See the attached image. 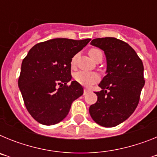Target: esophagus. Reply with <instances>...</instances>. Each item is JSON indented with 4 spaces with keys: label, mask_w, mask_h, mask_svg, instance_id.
<instances>
[{
    "label": "esophagus",
    "mask_w": 157,
    "mask_h": 157,
    "mask_svg": "<svg viewBox=\"0 0 157 157\" xmlns=\"http://www.w3.org/2000/svg\"><path fill=\"white\" fill-rule=\"evenodd\" d=\"M89 90H87V89H85V90H84V92H83V94H84V95H86V94H87V93H89Z\"/></svg>",
    "instance_id": "1"
}]
</instances>
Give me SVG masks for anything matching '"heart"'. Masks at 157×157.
Here are the masks:
<instances>
[{
  "label": "heart",
  "mask_w": 157,
  "mask_h": 157,
  "mask_svg": "<svg viewBox=\"0 0 157 157\" xmlns=\"http://www.w3.org/2000/svg\"><path fill=\"white\" fill-rule=\"evenodd\" d=\"M89 55L90 56V57L94 60H95L98 56H100V55L102 56V52L98 48H92L89 50ZM76 58H77L76 56H75L74 57L72 58V66H74L75 64ZM99 75L97 73H94V72L83 71H81L76 72L75 74V79L78 83H80V84H82L83 86H90L93 85L94 83L99 81Z\"/></svg>",
  "instance_id": "heart-1"
}]
</instances>
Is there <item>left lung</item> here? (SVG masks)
Instances as JSON below:
<instances>
[{"instance_id":"8db88e82","label":"left lung","mask_w":157,"mask_h":157,"mask_svg":"<svg viewBox=\"0 0 157 157\" xmlns=\"http://www.w3.org/2000/svg\"><path fill=\"white\" fill-rule=\"evenodd\" d=\"M90 44L105 52L107 70L90 114L102 127H116L127 120L138 106L145 85L143 63L132 47L116 37L95 38Z\"/></svg>"}]
</instances>
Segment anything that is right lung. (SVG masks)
<instances>
[{
    "label": "right lung",
    "mask_w": 157,
    "mask_h": 157,
    "mask_svg": "<svg viewBox=\"0 0 157 157\" xmlns=\"http://www.w3.org/2000/svg\"><path fill=\"white\" fill-rule=\"evenodd\" d=\"M90 40L43 41L32 47L23 59L18 85L25 106L36 121L47 126L59 123L67 116L72 102L82 95L78 82L67 83L71 80L72 58Z\"/></svg>",
    "instance_id": "1"
}]
</instances>
